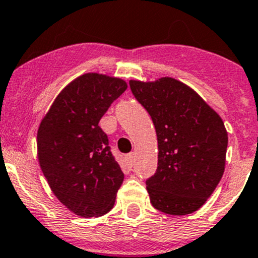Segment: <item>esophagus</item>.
<instances>
[{
    "label": "esophagus",
    "instance_id": "34e87169",
    "mask_svg": "<svg viewBox=\"0 0 258 258\" xmlns=\"http://www.w3.org/2000/svg\"><path fill=\"white\" fill-rule=\"evenodd\" d=\"M126 161H127V163H128L130 167H131V165L135 163V154L134 153L127 154V156H126Z\"/></svg>",
    "mask_w": 258,
    "mask_h": 258
}]
</instances>
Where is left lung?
I'll list each match as a JSON object with an SVG mask.
<instances>
[{"label": "left lung", "instance_id": "1", "mask_svg": "<svg viewBox=\"0 0 258 258\" xmlns=\"http://www.w3.org/2000/svg\"><path fill=\"white\" fill-rule=\"evenodd\" d=\"M130 86L157 134L158 167L146 181L152 205L169 215L194 213L224 174V121L197 91L174 78L130 80Z\"/></svg>", "mask_w": 258, "mask_h": 258}]
</instances>
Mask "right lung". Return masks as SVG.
Instances as JSON below:
<instances>
[{"mask_svg": "<svg viewBox=\"0 0 258 258\" xmlns=\"http://www.w3.org/2000/svg\"><path fill=\"white\" fill-rule=\"evenodd\" d=\"M126 89L120 78L80 75L59 93L38 127L40 169L59 202L81 218L108 213L123 181L99 121Z\"/></svg>", "mask_w": 258, "mask_h": 258, "instance_id": "right-lung-1", "label": "right lung"}]
</instances>
